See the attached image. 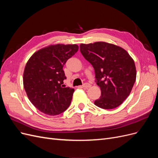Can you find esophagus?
<instances>
[{
  "label": "esophagus",
  "instance_id": "esophagus-1",
  "mask_svg": "<svg viewBox=\"0 0 158 158\" xmlns=\"http://www.w3.org/2000/svg\"><path fill=\"white\" fill-rule=\"evenodd\" d=\"M82 87L84 88H89L91 87V84H89L88 83H85L82 85Z\"/></svg>",
  "mask_w": 158,
  "mask_h": 158
}]
</instances>
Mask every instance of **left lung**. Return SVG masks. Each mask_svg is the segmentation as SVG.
<instances>
[{
  "label": "left lung",
  "instance_id": "8db88e82",
  "mask_svg": "<svg viewBox=\"0 0 158 158\" xmlns=\"http://www.w3.org/2000/svg\"><path fill=\"white\" fill-rule=\"evenodd\" d=\"M80 49L93 66L95 82L101 89V96L94 104L104 109L120 106L136 81V66L132 57L122 47L103 41L80 44Z\"/></svg>",
  "mask_w": 158,
  "mask_h": 158
}]
</instances>
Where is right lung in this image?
<instances>
[{"label":"right lung","instance_id":"add662e5","mask_svg":"<svg viewBox=\"0 0 158 158\" xmlns=\"http://www.w3.org/2000/svg\"><path fill=\"white\" fill-rule=\"evenodd\" d=\"M78 50L77 45L56 44L36 51L27 62L23 87L31 103L49 115L64 112L72 101L73 88L65 87L63 66Z\"/></svg>","mask_w":158,"mask_h":158}]
</instances>
